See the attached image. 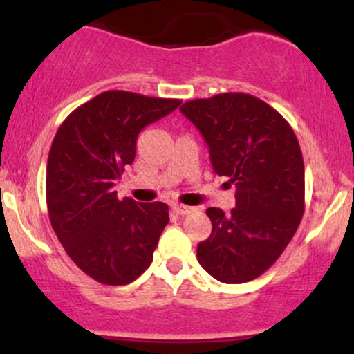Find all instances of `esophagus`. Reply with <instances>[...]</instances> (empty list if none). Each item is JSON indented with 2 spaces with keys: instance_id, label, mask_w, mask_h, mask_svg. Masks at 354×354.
I'll return each mask as SVG.
<instances>
[{
  "instance_id": "obj_1",
  "label": "esophagus",
  "mask_w": 354,
  "mask_h": 354,
  "mask_svg": "<svg viewBox=\"0 0 354 354\" xmlns=\"http://www.w3.org/2000/svg\"><path fill=\"white\" fill-rule=\"evenodd\" d=\"M171 209L176 214H180V216H185V214L191 213V209L193 208H189V206H186V205H178V203H174V205L171 206Z\"/></svg>"
}]
</instances>
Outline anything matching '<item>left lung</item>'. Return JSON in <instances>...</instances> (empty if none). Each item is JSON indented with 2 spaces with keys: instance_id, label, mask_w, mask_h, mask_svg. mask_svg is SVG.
I'll list each match as a JSON object with an SVG mask.
<instances>
[{
  "instance_id": "1",
  "label": "left lung",
  "mask_w": 354,
  "mask_h": 354,
  "mask_svg": "<svg viewBox=\"0 0 354 354\" xmlns=\"http://www.w3.org/2000/svg\"><path fill=\"white\" fill-rule=\"evenodd\" d=\"M181 113L209 146L214 173L236 186L230 214L208 208L209 238L198 261L218 281L239 284L270 270L304 213V165L293 128L248 93L189 100Z\"/></svg>"
}]
</instances>
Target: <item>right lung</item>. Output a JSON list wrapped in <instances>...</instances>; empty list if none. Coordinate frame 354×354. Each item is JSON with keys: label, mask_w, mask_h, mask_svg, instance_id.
<instances>
[{"label": "right lung", "mask_w": 354, "mask_h": 354, "mask_svg": "<svg viewBox=\"0 0 354 354\" xmlns=\"http://www.w3.org/2000/svg\"><path fill=\"white\" fill-rule=\"evenodd\" d=\"M180 104L109 89L76 108L56 131L48 154V214L64 251L95 281L123 286L151 265L168 205L118 200L113 186L135 161L138 133Z\"/></svg>", "instance_id": "right-lung-1"}]
</instances>
